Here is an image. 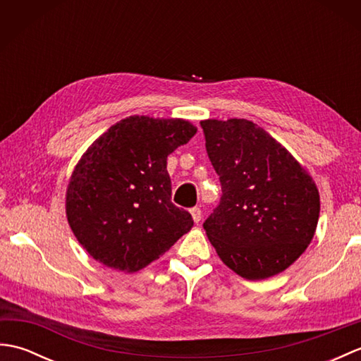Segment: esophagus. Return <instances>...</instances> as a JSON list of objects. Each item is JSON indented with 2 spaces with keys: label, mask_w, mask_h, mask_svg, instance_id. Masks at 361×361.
I'll use <instances>...</instances> for the list:
<instances>
[{
  "label": "esophagus",
  "mask_w": 361,
  "mask_h": 361,
  "mask_svg": "<svg viewBox=\"0 0 361 361\" xmlns=\"http://www.w3.org/2000/svg\"><path fill=\"white\" fill-rule=\"evenodd\" d=\"M190 216H192L195 224H198V221L202 220V209L200 208H192V209H190Z\"/></svg>",
  "instance_id": "34e87169"
}]
</instances>
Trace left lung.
Instances as JSON below:
<instances>
[{"mask_svg":"<svg viewBox=\"0 0 361 361\" xmlns=\"http://www.w3.org/2000/svg\"><path fill=\"white\" fill-rule=\"evenodd\" d=\"M206 150L221 198L203 228L219 257L245 279L282 273L309 247L319 192L293 155L247 119H204Z\"/></svg>","mask_w":361,"mask_h":361,"instance_id":"8db88e82","label":"left lung"}]
</instances>
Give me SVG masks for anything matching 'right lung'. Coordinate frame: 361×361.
Segmentation results:
<instances>
[{"mask_svg": "<svg viewBox=\"0 0 361 361\" xmlns=\"http://www.w3.org/2000/svg\"><path fill=\"white\" fill-rule=\"evenodd\" d=\"M197 127L178 118L128 116L90 145L66 188V219L75 239L105 267L135 273L194 225L171 202L167 157Z\"/></svg>", "mask_w": 361, "mask_h": 361, "instance_id": "1", "label": "right lung"}]
</instances>
